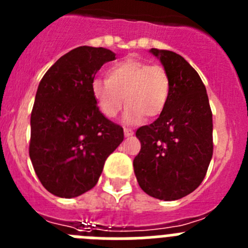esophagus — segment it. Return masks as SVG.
Returning a JSON list of instances; mask_svg holds the SVG:
<instances>
[{
    "label": "esophagus",
    "mask_w": 248,
    "mask_h": 248,
    "mask_svg": "<svg viewBox=\"0 0 248 248\" xmlns=\"http://www.w3.org/2000/svg\"><path fill=\"white\" fill-rule=\"evenodd\" d=\"M133 134H134V131L131 130V129H126V128L124 129V135H125L126 138L131 137V135H133Z\"/></svg>",
    "instance_id": "1"
}]
</instances>
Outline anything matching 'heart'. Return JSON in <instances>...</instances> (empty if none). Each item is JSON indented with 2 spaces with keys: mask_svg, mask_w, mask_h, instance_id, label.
Wrapping results in <instances>:
<instances>
[{
  "mask_svg": "<svg viewBox=\"0 0 248 248\" xmlns=\"http://www.w3.org/2000/svg\"><path fill=\"white\" fill-rule=\"evenodd\" d=\"M108 79H94L92 94L98 108L107 118H115L124 102L128 104L124 120L135 124L143 115L155 118L163 113L170 95V80L160 65H150L126 58L111 65Z\"/></svg>",
  "mask_w": 248,
  "mask_h": 248,
  "instance_id": "1",
  "label": "heart"
}]
</instances>
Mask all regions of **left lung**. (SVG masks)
Segmentation results:
<instances>
[{"instance_id":"1","label":"left lung","mask_w":248,"mask_h":248,"mask_svg":"<svg viewBox=\"0 0 248 248\" xmlns=\"http://www.w3.org/2000/svg\"><path fill=\"white\" fill-rule=\"evenodd\" d=\"M170 80L164 111L137 130L141 143L133 165L139 186L155 199L174 201L202 183L212 157V113L200 76L171 50H149Z\"/></svg>"}]
</instances>
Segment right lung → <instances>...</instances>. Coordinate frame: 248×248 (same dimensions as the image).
Wrapping results in <instances>:
<instances>
[{"label": "right lung", "mask_w": 248, "mask_h": 248, "mask_svg": "<svg viewBox=\"0 0 248 248\" xmlns=\"http://www.w3.org/2000/svg\"><path fill=\"white\" fill-rule=\"evenodd\" d=\"M117 59L107 48H74L43 76L31 114L30 157L46 190L77 198L97 185L107 157L124 139L92 94L102 65Z\"/></svg>", "instance_id": "right-lung-1"}]
</instances>
